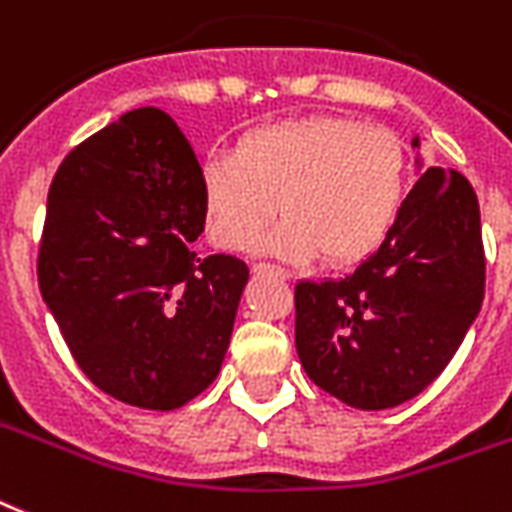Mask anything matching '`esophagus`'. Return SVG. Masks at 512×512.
Returning a JSON list of instances; mask_svg holds the SVG:
<instances>
[{"label":"esophagus","instance_id":"esophagus-1","mask_svg":"<svg viewBox=\"0 0 512 512\" xmlns=\"http://www.w3.org/2000/svg\"><path fill=\"white\" fill-rule=\"evenodd\" d=\"M253 272H256V275H275V277H280V280H288L290 277L288 269L277 267V264H264V261L253 264Z\"/></svg>","mask_w":512,"mask_h":512}]
</instances>
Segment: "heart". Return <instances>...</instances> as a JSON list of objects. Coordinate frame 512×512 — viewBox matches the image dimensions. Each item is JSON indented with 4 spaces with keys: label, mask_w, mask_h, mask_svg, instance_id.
<instances>
[{
    "label": "heart",
    "mask_w": 512,
    "mask_h": 512,
    "mask_svg": "<svg viewBox=\"0 0 512 512\" xmlns=\"http://www.w3.org/2000/svg\"><path fill=\"white\" fill-rule=\"evenodd\" d=\"M203 224L224 251H245L277 206L261 248L282 259L354 264L378 251L407 200V153L386 129L343 116L259 126L198 171Z\"/></svg>",
    "instance_id": "b5f03b06"
}]
</instances>
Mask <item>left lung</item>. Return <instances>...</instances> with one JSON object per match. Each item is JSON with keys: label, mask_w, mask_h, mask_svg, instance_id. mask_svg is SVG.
Here are the masks:
<instances>
[{"label": "left lung", "mask_w": 512, "mask_h": 512, "mask_svg": "<svg viewBox=\"0 0 512 512\" xmlns=\"http://www.w3.org/2000/svg\"><path fill=\"white\" fill-rule=\"evenodd\" d=\"M484 282L476 192L460 171L418 158V182L378 251L341 280L296 285L298 359L349 407H396L455 357Z\"/></svg>", "instance_id": "1"}]
</instances>
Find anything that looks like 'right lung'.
<instances>
[{"instance_id": "right-lung-1", "label": "right lung", "mask_w": 512, "mask_h": 512, "mask_svg": "<svg viewBox=\"0 0 512 512\" xmlns=\"http://www.w3.org/2000/svg\"><path fill=\"white\" fill-rule=\"evenodd\" d=\"M200 163L174 118L137 108L65 155L39 288L76 365L113 399L177 410L224 362L245 261L200 256Z\"/></svg>"}]
</instances>
